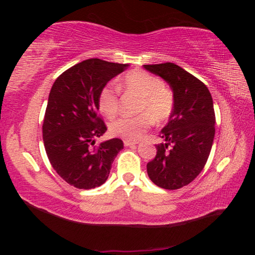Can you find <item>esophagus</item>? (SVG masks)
<instances>
[{"instance_id": "34e87169", "label": "esophagus", "mask_w": 255, "mask_h": 255, "mask_svg": "<svg viewBox=\"0 0 255 255\" xmlns=\"http://www.w3.org/2000/svg\"><path fill=\"white\" fill-rule=\"evenodd\" d=\"M124 144H125V146H135L137 143H136V141H131V140H126V139H125L124 140Z\"/></svg>"}]
</instances>
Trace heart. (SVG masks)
Listing matches in <instances>:
<instances>
[{
  "label": "heart",
  "instance_id": "b5f03b06",
  "mask_svg": "<svg viewBox=\"0 0 255 255\" xmlns=\"http://www.w3.org/2000/svg\"><path fill=\"white\" fill-rule=\"evenodd\" d=\"M119 88L125 92L140 98L138 112H144L135 118H119L110 125L112 135L123 137L126 140H137L143 136L152 118L157 123L170 118L174 109V97L170 89L164 86L158 77L141 70L128 72L119 83ZM99 109L108 118L117 115L119 100L118 91L112 84H107L101 89L98 98Z\"/></svg>",
  "mask_w": 255,
  "mask_h": 255
}]
</instances>
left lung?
I'll return each instance as SVG.
<instances>
[{
	"mask_svg": "<svg viewBox=\"0 0 255 255\" xmlns=\"http://www.w3.org/2000/svg\"><path fill=\"white\" fill-rule=\"evenodd\" d=\"M170 85L174 109L159 137L147 174L159 188L175 190L192 182L204 169L215 137L213 98L200 80L173 63L144 65Z\"/></svg>",
	"mask_w": 255,
	"mask_h": 255,
	"instance_id": "1",
	"label": "left lung"
}]
</instances>
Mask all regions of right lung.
<instances>
[{"label":"right lung","mask_w":255,"mask_h":255,"mask_svg":"<svg viewBox=\"0 0 255 255\" xmlns=\"http://www.w3.org/2000/svg\"><path fill=\"white\" fill-rule=\"evenodd\" d=\"M128 64L91 58L60 74L51 86L42 138L49 162L57 174L77 189L100 187L109 176L111 164L124 148L119 138L96 145L107 131L98 117V98L108 82Z\"/></svg>","instance_id":"1"}]
</instances>
